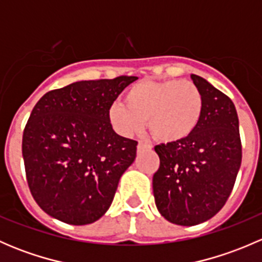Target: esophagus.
<instances>
[{
    "instance_id": "1",
    "label": "esophagus",
    "mask_w": 262,
    "mask_h": 262,
    "mask_svg": "<svg viewBox=\"0 0 262 262\" xmlns=\"http://www.w3.org/2000/svg\"><path fill=\"white\" fill-rule=\"evenodd\" d=\"M149 146L146 143H143V142H139L138 146H137V149H138V152H142V150H146V149H149Z\"/></svg>"
}]
</instances>
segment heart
Wrapping results in <instances>:
<instances>
[{
    "label": "heart",
    "mask_w": 262,
    "mask_h": 262,
    "mask_svg": "<svg viewBox=\"0 0 262 262\" xmlns=\"http://www.w3.org/2000/svg\"><path fill=\"white\" fill-rule=\"evenodd\" d=\"M125 105L114 102L109 121L123 137L138 133L147 120L153 138L176 143L189 138L199 126L204 101L196 84L187 80L139 81L126 90Z\"/></svg>",
    "instance_id": "b5f03b06"
}]
</instances>
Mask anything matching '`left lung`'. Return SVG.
<instances>
[{"instance_id": "1", "label": "left lung", "mask_w": 262, "mask_h": 262, "mask_svg": "<svg viewBox=\"0 0 262 262\" xmlns=\"http://www.w3.org/2000/svg\"><path fill=\"white\" fill-rule=\"evenodd\" d=\"M191 80L204 101L199 126L184 141L155 147L160 157L153 175L156 207L179 226L203 223L224 207L242 161L232 100L200 76L191 75Z\"/></svg>"}]
</instances>
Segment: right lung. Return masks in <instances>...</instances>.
Returning a JSON list of instances; mask_svg holds the SVG:
<instances>
[{
  "mask_svg": "<svg viewBox=\"0 0 262 262\" xmlns=\"http://www.w3.org/2000/svg\"><path fill=\"white\" fill-rule=\"evenodd\" d=\"M134 76L71 83L47 92L23 134L26 181L53 218L84 226L101 218L138 142L114 132L109 109Z\"/></svg>",
  "mask_w": 262,
  "mask_h": 262,
  "instance_id": "1",
  "label": "right lung"
}]
</instances>
